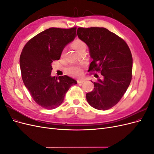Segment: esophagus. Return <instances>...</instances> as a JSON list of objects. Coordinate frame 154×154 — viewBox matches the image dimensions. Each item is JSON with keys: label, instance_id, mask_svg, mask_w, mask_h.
<instances>
[{"label": "esophagus", "instance_id": "esophagus-1", "mask_svg": "<svg viewBox=\"0 0 154 154\" xmlns=\"http://www.w3.org/2000/svg\"><path fill=\"white\" fill-rule=\"evenodd\" d=\"M85 82V80H82V79H81V80H78V83H82L83 82Z\"/></svg>", "mask_w": 154, "mask_h": 154}]
</instances>
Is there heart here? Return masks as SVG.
<instances>
[{"label": "heart", "instance_id": "obj_1", "mask_svg": "<svg viewBox=\"0 0 154 154\" xmlns=\"http://www.w3.org/2000/svg\"><path fill=\"white\" fill-rule=\"evenodd\" d=\"M71 45L72 48L74 49H75L78 53L82 49H85L86 48V45L84 42L82 41L80 39H76L74 40L72 43ZM67 71L69 74H71V75L79 76L82 72V70L80 67H79L78 66H71L68 68Z\"/></svg>", "mask_w": 154, "mask_h": 154}]
</instances>
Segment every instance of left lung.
I'll return each instance as SVG.
<instances>
[{
    "instance_id": "8db88e82",
    "label": "left lung",
    "mask_w": 154,
    "mask_h": 154,
    "mask_svg": "<svg viewBox=\"0 0 154 154\" xmlns=\"http://www.w3.org/2000/svg\"><path fill=\"white\" fill-rule=\"evenodd\" d=\"M77 35L93 60L88 71H99L103 76L93 82L94 88L87 93V101L96 109L108 110L118 103L131 82V52L122 38L105 27H78Z\"/></svg>"
}]
</instances>
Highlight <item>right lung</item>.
Segmentation results:
<instances>
[{
  "instance_id": "right-lung-1",
  "label": "right lung",
  "mask_w": 154,
  "mask_h": 154,
  "mask_svg": "<svg viewBox=\"0 0 154 154\" xmlns=\"http://www.w3.org/2000/svg\"><path fill=\"white\" fill-rule=\"evenodd\" d=\"M76 36V27H51L28 41L20 57L22 78L32 99L43 108L61 105L69 88L77 82L67 75L51 76V64L58 60L65 47Z\"/></svg>"
}]
</instances>
